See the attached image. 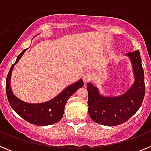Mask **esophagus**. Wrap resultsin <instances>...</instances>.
I'll return each mask as SVG.
<instances>
[{
    "label": "esophagus",
    "mask_w": 151,
    "mask_h": 151,
    "mask_svg": "<svg viewBox=\"0 0 151 151\" xmlns=\"http://www.w3.org/2000/svg\"><path fill=\"white\" fill-rule=\"evenodd\" d=\"M82 78H83V81L86 83V82H89L91 79V75L88 72H86V73H83L82 74Z\"/></svg>",
    "instance_id": "esophagus-1"
}]
</instances>
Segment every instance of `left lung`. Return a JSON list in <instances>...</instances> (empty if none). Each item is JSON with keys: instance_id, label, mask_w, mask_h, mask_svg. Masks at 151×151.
<instances>
[{"instance_id": "1", "label": "left lung", "mask_w": 151, "mask_h": 151, "mask_svg": "<svg viewBox=\"0 0 151 151\" xmlns=\"http://www.w3.org/2000/svg\"><path fill=\"white\" fill-rule=\"evenodd\" d=\"M133 69L134 82L125 93L119 96H104L95 85L87 84L88 113L94 122L103 125L115 126L130 119L138 111L145 94V75L139 50L125 54Z\"/></svg>"}]
</instances>
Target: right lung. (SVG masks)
I'll use <instances>...</instances> for the list:
<instances>
[{
    "instance_id": "1",
    "label": "right lung",
    "mask_w": 151,
    "mask_h": 151,
    "mask_svg": "<svg viewBox=\"0 0 151 151\" xmlns=\"http://www.w3.org/2000/svg\"><path fill=\"white\" fill-rule=\"evenodd\" d=\"M27 50L28 48L21 52L19 55L17 57L16 62L12 65L9 71L6 82V97L13 110L27 122L39 126L52 125L59 122L62 119L65 105L68 99L78 88L83 87V80L80 78L78 81L64 88V90H63L53 99L46 102L31 104L22 101L17 96L14 95L13 93V91L10 87V80H11L12 71L14 66L19 62L24 53Z\"/></svg>"
}]
</instances>
